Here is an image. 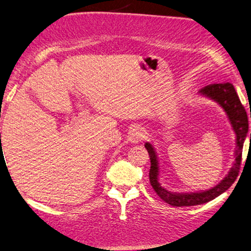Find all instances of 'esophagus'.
Segmentation results:
<instances>
[{
    "label": "esophagus",
    "instance_id": "1",
    "mask_svg": "<svg viewBox=\"0 0 251 251\" xmlns=\"http://www.w3.org/2000/svg\"><path fill=\"white\" fill-rule=\"evenodd\" d=\"M145 137V129L143 127L140 126H135L134 128H131L129 130V135H128V140L130 143L136 144V143H139L144 139Z\"/></svg>",
    "mask_w": 251,
    "mask_h": 251
}]
</instances>
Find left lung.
<instances>
[{
  "label": "left lung",
  "mask_w": 251,
  "mask_h": 251,
  "mask_svg": "<svg viewBox=\"0 0 251 251\" xmlns=\"http://www.w3.org/2000/svg\"><path fill=\"white\" fill-rule=\"evenodd\" d=\"M202 95H205L209 99L214 100L220 105L224 108L228 120L231 124V127L236 134V150H235V161L233 167L230 168L224 179L214 188L203 191V192L195 193H176L162 188L158 181L159 176V163L156 151L150 143H146L145 147L147 149L150 157V170H149V181L151 184L154 192L158 194L162 201L172 205V206L182 207V206H193V205H200L212 201L218 195L224 193L228 190L231 184L237 179L240 169L241 163V153H243L244 141L247 137L248 133V117L245 107L241 104L238 95L236 93L234 85L231 83H214L204 86L203 89L199 91ZM251 116V114H250ZM251 139V134H250Z\"/></svg>",
  "instance_id": "1"
}]
</instances>
